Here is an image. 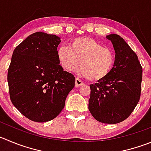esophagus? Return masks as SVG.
Returning a JSON list of instances; mask_svg holds the SVG:
<instances>
[{"mask_svg":"<svg viewBox=\"0 0 151 151\" xmlns=\"http://www.w3.org/2000/svg\"><path fill=\"white\" fill-rule=\"evenodd\" d=\"M83 82L82 80H80L79 78H76L75 79V86L76 87H80L83 86Z\"/></svg>","mask_w":151,"mask_h":151,"instance_id":"esophagus-1","label":"esophagus"}]
</instances>
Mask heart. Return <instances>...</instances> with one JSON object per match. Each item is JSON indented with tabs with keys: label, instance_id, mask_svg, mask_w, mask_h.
Returning <instances> with one entry per match:
<instances>
[{
	"label": "heart",
	"instance_id": "b5f03b06",
	"mask_svg": "<svg viewBox=\"0 0 151 151\" xmlns=\"http://www.w3.org/2000/svg\"><path fill=\"white\" fill-rule=\"evenodd\" d=\"M60 65L65 71H77L91 81L104 80L111 73L115 65V53L100 42L89 37H77L62 45L57 50Z\"/></svg>",
	"mask_w": 151,
	"mask_h": 151
}]
</instances>
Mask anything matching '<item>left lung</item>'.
Instances as JSON below:
<instances>
[{"mask_svg":"<svg viewBox=\"0 0 151 151\" xmlns=\"http://www.w3.org/2000/svg\"><path fill=\"white\" fill-rule=\"evenodd\" d=\"M115 51L110 74L90 85L88 109L92 116L104 124H118L130 115L141 96L142 67L138 56L117 34L106 36Z\"/></svg>","mask_w":151,"mask_h":151,"instance_id":"left-lung-1","label":"left lung"}]
</instances>
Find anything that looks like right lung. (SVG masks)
I'll list each match as a JSON object with an SVG mask.
<instances>
[{
	"instance_id": "add662e5",
	"label": "right lung",
	"mask_w": 151,
	"mask_h": 151,
	"mask_svg": "<svg viewBox=\"0 0 151 151\" xmlns=\"http://www.w3.org/2000/svg\"><path fill=\"white\" fill-rule=\"evenodd\" d=\"M56 35L37 32L14 50L7 74L9 97L23 115L36 122L53 120L65 106L75 77L63 71Z\"/></svg>"
}]
</instances>
